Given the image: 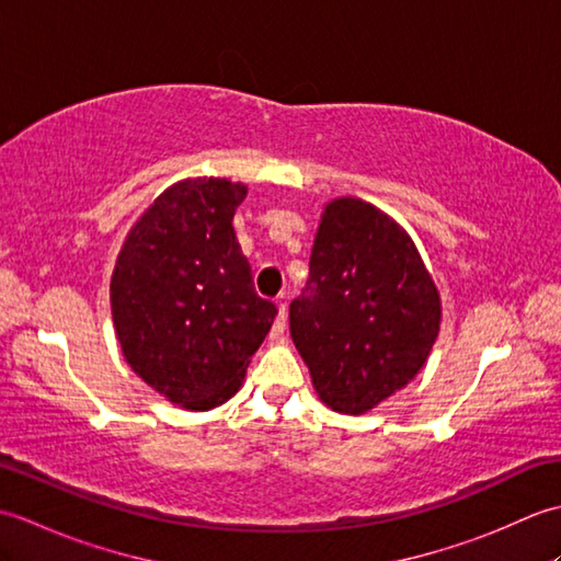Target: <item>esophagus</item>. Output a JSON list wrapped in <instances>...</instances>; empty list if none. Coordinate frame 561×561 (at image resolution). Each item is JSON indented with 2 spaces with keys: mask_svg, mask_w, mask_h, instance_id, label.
I'll list each match as a JSON object with an SVG mask.
<instances>
[{
  "mask_svg": "<svg viewBox=\"0 0 561 561\" xmlns=\"http://www.w3.org/2000/svg\"><path fill=\"white\" fill-rule=\"evenodd\" d=\"M284 328H287V306L277 304V320H274V325H272V337H279Z\"/></svg>",
  "mask_w": 561,
  "mask_h": 561,
  "instance_id": "34e87169",
  "label": "esophagus"
}]
</instances>
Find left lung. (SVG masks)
<instances>
[{
	"label": "left lung",
	"mask_w": 561,
	"mask_h": 561,
	"mask_svg": "<svg viewBox=\"0 0 561 561\" xmlns=\"http://www.w3.org/2000/svg\"><path fill=\"white\" fill-rule=\"evenodd\" d=\"M438 325V289L408 231L364 199H332L289 306L318 398L342 414L374 410L420 374Z\"/></svg>",
	"instance_id": "obj_1"
}]
</instances>
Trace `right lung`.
I'll use <instances>...</instances> for the list:
<instances>
[{"instance_id": "obj_1", "label": "right lung", "mask_w": 561, "mask_h": 561, "mask_svg": "<svg viewBox=\"0 0 561 561\" xmlns=\"http://www.w3.org/2000/svg\"><path fill=\"white\" fill-rule=\"evenodd\" d=\"M245 195L226 178L171 185L127 233L113 270V323L127 364L185 410H211L241 388L277 316L255 294L233 233Z\"/></svg>"}]
</instances>
